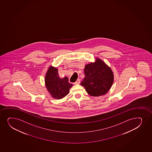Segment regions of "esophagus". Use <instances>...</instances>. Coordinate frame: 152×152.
<instances>
[{"mask_svg":"<svg viewBox=\"0 0 152 152\" xmlns=\"http://www.w3.org/2000/svg\"><path fill=\"white\" fill-rule=\"evenodd\" d=\"M80 83V79H78V80H77V81L75 83V84H79Z\"/></svg>","mask_w":152,"mask_h":152,"instance_id":"34e87169","label":"esophagus"}]
</instances>
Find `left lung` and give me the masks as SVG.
<instances>
[{"label":"left lung","mask_w":152,"mask_h":152,"mask_svg":"<svg viewBox=\"0 0 152 152\" xmlns=\"http://www.w3.org/2000/svg\"><path fill=\"white\" fill-rule=\"evenodd\" d=\"M89 63L84 68L85 77L80 83L92 96H100L107 93L113 82V74L110 67L99 58Z\"/></svg>","instance_id":"8db88e82"}]
</instances>
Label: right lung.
<instances>
[{"label":"right lung","instance_id":"right-lung-1","mask_svg":"<svg viewBox=\"0 0 152 152\" xmlns=\"http://www.w3.org/2000/svg\"><path fill=\"white\" fill-rule=\"evenodd\" d=\"M45 87L53 98L60 99L69 93L72 84L68 82V77L60 78L57 68L49 67L45 77Z\"/></svg>","mask_w":152,"mask_h":152}]
</instances>
